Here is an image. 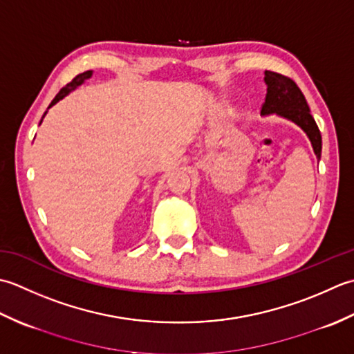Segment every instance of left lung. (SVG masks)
<instances>
[{
    "instance_id": "8db88e82",
    "label": "left lung",
    "mask_w": 354,
    "mask_h": 354,
    "mask_svg": "<svg viewBox=\"0 0 354 354\" xmlns=\"http://www.w3.org/2000/svg\"><path fill=\"white\" fill-rule=\"evenodd\" d=\"M264 81L268 84V93H266L264 104L261 105V114L277 113L279 116L293 120L307 133L315 154L319 158L322 148L321 133L310 114L307 100L299 86L295 84L293 79L269 70L264 71Z\"/></svg>"
}]
</instances>
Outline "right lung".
I'll return each mask as SVG.
<instances>
[{"mask_svg": "<svg viewBox=\"0 0 354 354\" xmlns=\"http://www.w3.org/2000/svg\"><path fill=\"white\" fill-rule=\"evenodd\" d=\"M90 76H91V70H88V71H84V73L77 75V76L73 79V81L68 82L66 86H62V88L59 90V93H57V95L55 96V99L52 100V104L48 105V108L52 106V105H55V104L57 102V100H61L64 96H67L71 90H75L77 85H81V84L85 81V79H88Z\"/></svg>", "mask_w": 354, "mask_h": 354, "instance_id": "1", "label": "right lung"}]
</instances>
